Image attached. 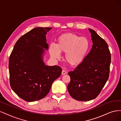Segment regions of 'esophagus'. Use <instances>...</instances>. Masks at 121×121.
<instances>
[{"mask_svg":"<svg viewBox=\"0 0 121 121\" xmlns=\"http://www.w3.org/2000/svg\"><path fill=\"white\" fill-rule=\"evenodd\" d=\"M61 74H62V75H65V74H67V72L65 71V70H63V71H62Z\"/></svg>","mask_w":121,"mask_h":121,"instance_id":"34e87169","label":"esophagus"}]
</instances>
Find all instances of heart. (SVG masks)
I'll list each match as a JSON object with an SVG mask.
<instances>
[{
    "label": "heart",
    "instance_id": "obj_1",
    "mask_svg": "<svg viewBox=\"0 0 121 121\" xmlns=\"http://www.w3.org/2000/svg\"><path fill=\"white\" fill-rule=\"evenodd\" d=\"M89 48V42L86 38L69 33L60 35L56 46L51 45L49 52L51 56L56 59L60 57V52L65 53L67 63L76 65L83 60Z\"/></svg>",
    "mask_w": 121,
    "mask_h": 121
}]
</instances>
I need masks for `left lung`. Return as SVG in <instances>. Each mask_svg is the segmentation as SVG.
Masks as SVG:
<instances>
[{
    "label": "left lung",
    "mask_w": 121,
    "mask_h": 121,
    "mask_svg": "<svg viewBox=\"0 0 121 121\" xmlns=\"http://www.w3.org/2000/svg\"><path fill=\"white\" fill-rule=\"evenodd\" d=\"M93 45L90 52L74 71L68 73L71 81L68 85L69 95L79 101L95 98L109 77L111 61L108 44L92 29Z\"/></svg>",
    "instance_id": "1"
}]
</instances>
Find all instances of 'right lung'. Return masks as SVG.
Instances as JSON below:
<instances>
[{"mask_svg": "<svg viewBox=\"0 0 121 121\" xmlns=\"http://www.w3.org/2000/svg\"><path fill=\"white\" fill-rule=\"evenodd\" d=\"M52 28L37 27L19 39L9 58L10 85L17 96L32 102L41 99L50 90L55 80L60 76V66H48L43 61L48 50L46 35Z\"/></svg>", "mask_w": 121, "mask_h": 121, "instance_id": "add662e5", "label": "right lung"}]
</instances>
